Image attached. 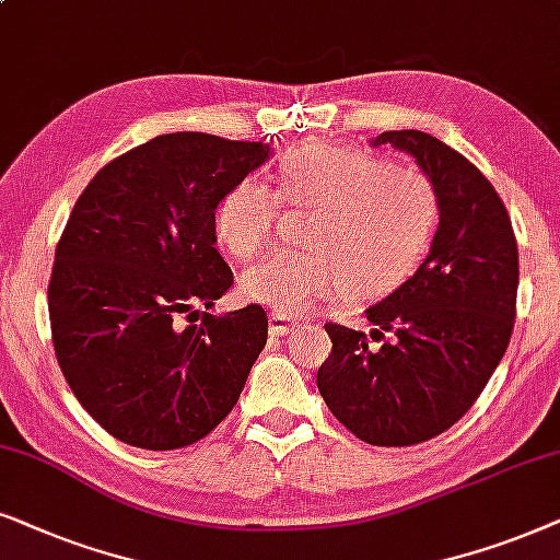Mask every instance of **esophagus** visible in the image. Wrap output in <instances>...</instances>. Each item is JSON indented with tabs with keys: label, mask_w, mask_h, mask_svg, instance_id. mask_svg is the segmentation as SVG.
Returning <instances> with one entry per match:
<instances>
[{
	"label": "esophagus",
	"mask_w": 560,
	"mask_h": 560,
	"mask_svg": "<svg viewBox=\"0 0 560 560\" xmlns=\"http://www.w3.org/2000/svg\"><path fill=\"white\" fill-rule=\"evenodd\" d=\"M268 327H271L273 335H287V332H292V330H296V327H300V319H294V317L284 315V312L273 310L271 315H268Z\"/></svg>",
	"instance_id": "esophagus-1"
}]
</instances>
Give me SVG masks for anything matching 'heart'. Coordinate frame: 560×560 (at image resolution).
I'll return each mask as SVG.
<instances>
[{
    "mask_svg": "<svg viewBox=\"0 0 560 560\" xmlns=\"http://www.w3.org/2000/svg\"><path fill=\"white\" fill-rule=\"evenodd\" d=\"M279 197L317 210L304 243L256 260L241 292L276 312L300 315L346 289L353 300H382L417 271L441 220L432 182L382 155L346 145L304 143L279 166ZM279 199L268 186L237 182L214 210V237L233 258H253L271 243Z\"/></svg>",
    "mask_w": 560,
    "mask_h": 560,
    "instance_id": "obj_1",
    "label": "heart"
}]
</instances>
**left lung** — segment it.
<instances>
[{"mask_svg": "<svg viewBox=\"0 0 560 560\" xmlns=\"http://www.w3.org/2000/svg\"><path fill=\"white\" fill-rule=\"evenodd\" d=\"M371 145L412 155L435 186L441 220L420 268L366 310L376 348L366 332L325 325L332 353L317 389L355 438L401 448L456 424L502 361L517 304V241L489 178L443 140L389 130Z\"/></svg>", "mask_w": 560, "mask_h": 560, "instance_id": "obj_1", "label": "left lung"}]
</instances>
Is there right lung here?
Instances as JSON below:
<instances>
[{"label":"right lung","instance_id":"add662e5","mask_svg":"<svg viewBox=\"0 0 560 560\" xmlns=\"http://www.w3.org/2000/svg\"><path fill=\"white\" fill-rule=\"evenodd\" d=\"M268 159L266 143L168 132L107 163L73 205L48 287L50 330L71 392L117 441L184 448L241 397L268 317L260 304L210 312L233 287L214 210ZM199 306L202 324L177 319Z\"/></svg>","mask_w":560,"mask_h":560}]
</instances>
